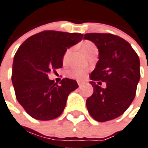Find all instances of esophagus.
<instances>
[{
	"instance_id": "esophagus-1",
	"label": "esophagus",
	"mask_w": 148,
	"mask_h": 148,
	"mask_svg": "<svg viewBox=\"0 0 148 148\" xmlns=\"http://www.w3.org/2000/svg\"><path fill=\"white\" fill-rule=\"evenodd\" d=\"M77 84H78L79 88H81V87H82V86L84 85V82H82V81H77Z\"/></svg>"
}]
</instances>
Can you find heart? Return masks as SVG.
Returning a JSON list of instances; mask_svg holds the SVG:
<instances>
[{
    "mask_svg": "<svg viewBox=\"0 0 148 148\" xmlns=\"http://www.w3.org/2000/svg\"><path fill=\"white\" fill-rule=\"evenodd\" d=\"M95 47H96L95 45L92 42L88 41V40L84 41V42L81 43V51H83L84 54H87L90 50H92L93 48H95ZM70 53H71L70 50H67L65 52L64 54V57H63V62L65 63L67 61L68 58H69ZM86 72H87V71L84 68H82V67H73L72 69H71L69 71L67 72V75L71 78L82 80L85 77Z\"/></svg>",
    "mask_w": 148,
    "mask_h": 148,
    "instance_id": "heart-1",
    "label": "heart"
}]
</instances>
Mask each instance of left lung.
Returning <instances> with one entry per match:
<instances>
[{"label":"left lung","instance_id":"1","mask_svg":"<svg viewBox=\"0 0 148 148\" xmlns=\"http://www.w3.org/2000/svg\"><path fill=\"white\" fill-rule=\"evenodd\" d=\"M84 39L95 43L99 60L90 74L94 93L86 101L90 115L99 122L123 114L134 99L140 80V60L127 40L112 34H85ZM106 82L102 88L96 84Z\"/></svg>","mask_w":148,"mask_h":148}]
</instances>
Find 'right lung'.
<instances>
[{
    "instance_id": "right-lung-1",
    "label": "right lung",
    "mask_w": 148,
    "mask_h": 148,
    "mask_svg": "<svg viewBox=\"0 0 148 148\" xmlns=\"http://www.w3.org/2000/svg\"><path fill=\"white\" fill-rule=\"evenodd\" d=\"M82 38V34L44 31L20 46L14 58L11 79L17 101L31 117L49 121L63 113L68 95L78 84L68 78L57 84L48 78V73L62 67L67 48Z\"/></svg>"
}]
</instances>
